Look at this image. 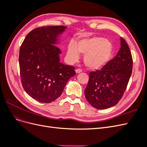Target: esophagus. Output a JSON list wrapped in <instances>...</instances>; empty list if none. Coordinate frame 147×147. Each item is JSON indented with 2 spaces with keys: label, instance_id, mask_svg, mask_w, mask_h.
Masks as SVG:
<instances>
[{
  "label": "esophagus",
  "instance_id": "1",
  "mask_svg": "<svg viewBox=\"0 0 147 147\" xmlns=\"http://www.w3.org/2000/svg\"><path fill=\"white\" fill-rule=\"evenodd\" d=\"M75 72H76L77 74H79V73H81L82 72V70L80 69H77L75 70Z\"/></svg>",
  "mask_w": 147,
  "mask_h": 147
}]
</instances>
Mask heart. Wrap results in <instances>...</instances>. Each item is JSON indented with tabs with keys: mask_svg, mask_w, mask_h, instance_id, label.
<instances>
[{
	"mask_svg": "<svg viewBox=\"0 0 147 147\" xmlns=\"http://www.w3.org/2000/svg\"><path fill=\"white\" fill-rule=\"evenodd\" d=\"M112 42L101 37H92L80 39L69 44L67 56L71 61H77L79 53L84 55V63L91 69H101L107 63L113 53Z\"/></svg>",
	"mask_w": 147,
	"mask_h": 147,
	"instance_id": "heart-1",
	"label": "heart"
}]
</instances>
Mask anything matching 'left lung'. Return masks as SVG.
<instances>
[{
	"instance_id": "1",
	"label": "left lung",
	"mask_w": 147,
	"mask_h": 147,
	"mask_svg": "<svg viewBox=\"0 0 147 147\" xmlns=\"http://www.w3.org/2000/svg\"><path fill=\"white\" fill-rule=\"evenodd\" d=\"M132 57L126 42L121 37V48L113 59L100 70L90 73L84 90L93 107L105 109L118 104L125 92L132 71Z\"/></svg>"
}]
</instances>
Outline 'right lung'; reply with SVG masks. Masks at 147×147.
<instances>
[{"label":"right lung","mask_w":147,"mask_h":147,"mask_svg":"<svg viewBox=\"0 0 147 147\" xmlns=\"http://www.w3.org/2000/svg\"><path fill=\"white\" fill-rule=\"evenodd\" d=\"M64 26H43L26 35L20 50L19 64L24 90L35 100L50 103L61 95L75 67L61 63L60 49L55 45Z\"/></svg>","instance_id":"1"}]
</instances>
